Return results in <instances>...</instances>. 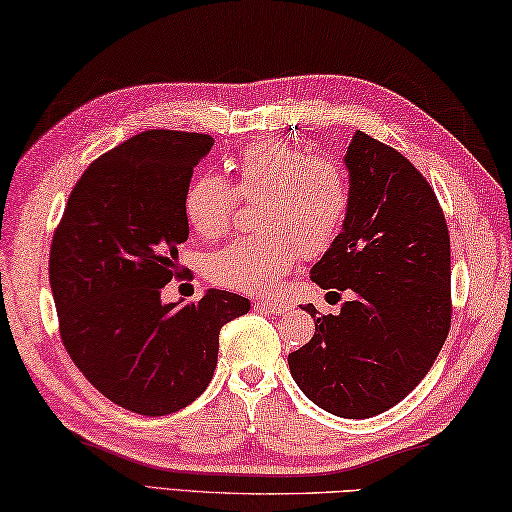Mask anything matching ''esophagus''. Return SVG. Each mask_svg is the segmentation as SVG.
<instances>
[{"label":"esophagus","mask_w":512,"mask_h":512,"mask_svg":"<svg viewBox=\"0 0 512 512\" xmlns=\"http://www.w3.org/2000/svg\"><path fill=\"white\" fill-rule=\"evenodd\" d=\"M256 310H263V312H272V314H285L289 307V303L285 301H265V298H258V301L254 303Z\"/></svg>","instance_id":"34e87169"}]
</instances>
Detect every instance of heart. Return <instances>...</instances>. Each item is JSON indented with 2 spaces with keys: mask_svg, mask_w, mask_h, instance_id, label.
<instances>
[{
  "mask_svg": "<svg viewBox=\"0 0 512 512\" xmlns=\"http://www.w3.org/2000/svg\"><path fill=\"white\" fill-rule=\"evenodd\" d=\"M225 178L200 173L185 191V216L200 238H223L240 200H258V231L234 240L207 263L216 285L236 292H269L298 258H318L339 240L350 214V180L330 153H305L285 140H260L229 158Z\"/></svg>",
  "mask_w": 512,
  "mask_h": 512,
  "instance_id": "b5f03b06",
  "label": "heart"
}]
</instances>
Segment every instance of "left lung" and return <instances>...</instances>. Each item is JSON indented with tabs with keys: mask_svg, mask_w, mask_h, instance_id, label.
<instances>
[{
	"mask_svg": "<svg viewBox=\"0 0 512 512\" xmlns=\"http://www.w3.org/2000/svg\"><path fill=\"white\" fill-rule=\"evenodd\" d=\"M350 214L312 281L350 292L339 316H316L310 343L287 356L318 408L368 419L428 374L452 318L450 234L435 189L390 144L356 131L347 149Z\"/></svg>",
	"mask_w": 512,
	"mask_h": 512,
	"instance_id": "1",
	"label": "left lung"
}]
</instances>
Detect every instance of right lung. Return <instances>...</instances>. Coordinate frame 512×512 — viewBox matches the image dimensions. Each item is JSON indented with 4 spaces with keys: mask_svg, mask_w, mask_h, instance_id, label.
<instances>
[{
    "mask_svg": "<svg viewBox=\"0 0 512 512\" xmlns=\"http://www.w3.org/2000/svg\"><path fill=\"white\" fill-rule=\"evenodd\" d=\"M207 133L142 131L82 173L55 227L48 278L66 352L95 390L144 417L196 401L214 376L223 325L249 298L209 289L185 305L160 301L182 278L185 191L211 149Z\"/></svg>",
    "mask_w": 512,
    "mask_h": 512,
    "instance_id": "1",
    "label": "right lung"
}]
</instances>
